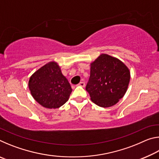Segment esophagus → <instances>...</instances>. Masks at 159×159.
Instances as JSON below:
<instances>
[{
	"label": "esophagus",
	"mask_w": 159,
	"mask_h": 159,
	"mask_svg": "<svg viewBox=\"0 0 159 159\" xmlns=\"http://www.w3.org/2000/svg\"><path fill=\"white\" fill-rule=\"evenodd\" d=\"M79 85V86H81V87H85V83H84V82H80L79 83V85Z\"/></svg>",
	"instance_id": "34e87169"
}]
</instances>
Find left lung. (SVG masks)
I'll return each mask as SVG.
<instances>
[{
    "label": "left lung",
    "instance_id": "1",
    "mask_svg": "<svg viewBox=\"0 0 159 159\" xmlns=\"http://www.w3.org/2000/svg\"><path fill=\"white\" fill-rule=\"evenodd\" d=\"M129 69L118 59L102 54L90 64V76L85 87L93 102L101 107L115 105L127 91Z\"/></svg>",
    "mask_w": 159,
    "mask_h": 159
}]
</instances>
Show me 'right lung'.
Segmentation results:
<instances>
[{"label":"right lung","mask_w":159,"mask_h":159,"mask_svg":"<svg viewBox=\"0 0 159 159\" xmlns=\"http://www.w3.org/2000/svg\"><path fill=\"white\" fill-rule=\"evenodd\" d=\"M29 88L35 100L48 109L62 106L72 92L68 80L55 61L48 62L34 72L29 79Z\"/></svg>","instance_id":"add662e5"}]
</instances>
